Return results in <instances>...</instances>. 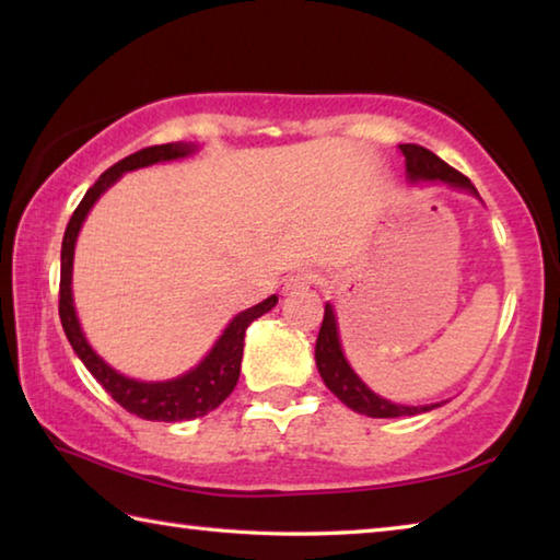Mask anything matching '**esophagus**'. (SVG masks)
Instances as JSON below:
<instances>
[{
    "mask_svg": "<svg viewBox=\"0 0 560 560\" xmlns=\"http://www.w3.org/2000/svg\"><path fill=\"white\" fill-rule=\"evenodd\" d=\"M314 283H316V273H311V271H306V273H293V277L287 279V287H283V291H287V293H296V291H303V289L314 287Z\"/></svg>",
    "mask_w": 560,
    "mask_h": 560,
    "instance_id": "obj_1",
    "label": "esophagus"
}]
</instances>
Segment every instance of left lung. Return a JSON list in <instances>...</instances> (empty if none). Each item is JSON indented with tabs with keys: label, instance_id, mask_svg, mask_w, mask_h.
<instances>
[{
	"label": "left lung",
	"instance_id": "obj_1",
	"mask_svg": "<svg viewBox=\"0 0 560 560\" xmlns=\"http://www.w3.org/2000/svg\"><path fill=\"white\" fill-rule=\"evenodd\" d=\"M400 150L405 155L407 175H410L412 183H417V179H428V183H447L452 187L467 189V192L477 195V187L469 183V177H464L462 173H457V170L450 167L442 158L434 155L432 150L422 148V145H412V143L400 145ZM316 365H318V373H320V377H324L328 390L334 393L340 402L348 405L350 410H355L360 415L405 417V415H420V412H428V410H434V407H440V405H417V407L395 405L390 400H383L381 395H375L371 387L360 381V377L353 373V368L348 365L343 348H340L338 324H336V314H334V306H330V303H326L324 324H320V330H318Z\"/></svg>",
	"mask_w": 560,
	"mask_h": 560
}]
</instances>
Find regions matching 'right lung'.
Instances as JSON below:
<instances>
[{"label":"right lung","mask_w":560,"mask_h":560,"mask_svg":"<svg viewBox=\"0 0 560 560\" xmlns=\"http://www.w3.org/2000/svg\"><path fill=\"white\" fill-rule=\"evenodd\" d=\"M192 145L185 143H167V145H150L138 150L128 158H122L120 163L108 167L93 187L83 197L81 205L75 207L71 214L69 226H66L63 244H61V283H59V316L63 334L69 338L71 348L75 355L83 360V365L89 368V373L96 377L103 385L113 400H116L122 410L130 415L143 417V420L153 422H183V420H195V417H202L212 412L214 407H220L230 393L234 390L236 381H240L242 371V350H244V334L249 328L252 320L267 314L273 306H277L279 296L264 299L257 306L242 311L240 316L232 318V324L224 328V334L217 340L214 348L205 355V360L192 371L175 377V381L165 383H143L132 381V377L120 375L118 371L106 363V360L96 355V350L89 346L86 336H83L79 318H75L73 308V293H71V271H73V246L75 236L83 220H86L89 210L93 202L106 192V189L116 183L122 173H130V170L148 167L155 163H167V160H177L192 153Z\"/></svg>","instance_id":"add662e5"}]
</instances>
